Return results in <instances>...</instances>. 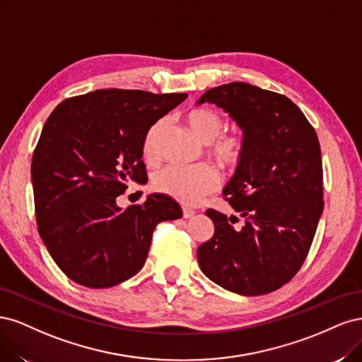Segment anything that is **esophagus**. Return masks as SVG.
Segmentation results:
<instances>
[{"label":"esophagus","instance_id":"esophagus-1","mask_svg":"<svg viewBox=\"0 0 362 362\" xmlns=\"http://www.w3.org/2000/svg\"><path fill=\"white\" fill-rule=\"evenodd\" d=\"M194 216V211L193 210H190V208H182V217L184 218H190V217H193Z\"/></svg>","mask_w":362,"mask_h":362}]
</instances>
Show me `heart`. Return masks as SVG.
I'll return each mask as SVG.
<instances>
[{
	"instance_id": "1",
	"label": "heart",
	"mask_w": 362,
	"mask_h": 362,
	"mask_svg": "<svg viewBox=\"0 0 362 362\" xmlns=\"http://www.w3.org/2000/svg\"><path fill=\"white\" fill-rule=\"evenodd\" d=\"M193 133L204 144H208V154L225 170H235L243 163L246 154V140L238 133H223V116L211 108H193L185 116ZM166 119H158L152 124L144 140V154L146 160H156L157 141ZM221 185V175L210 164L199 166H166L152 178V187L182 204L194 205L206 194H211Z\"/></svg>"
}]
</instances>
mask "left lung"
I'll use <instances>...</instances> for the list:
<instances>
[{
    "mask_svg": "<svg viewBox=\"0 0 362 362\" xmlns=\"http://www.w3.org/2000/svg\"><path fill=\"white\" fill-rule=\"evenodd\" d=\"M216 104L243 129L246 154L223 190L245 218L213 208L214 235L198 247L199 267L238 294L278 290L302 267L323 211L319 137L287 96L234 81L206 90L199 104Z\"/></svg>",
    "mask_w": 362,
    "mask_h": 362,
    "instance_id": "left-lung-1",
    "label": "left lung"
}]
</instances>
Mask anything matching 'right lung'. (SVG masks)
<instances>
[{
    "label": "right lung",
    "mask_w": 362,
    "mask_h": 362,
    "mask_svg": "<svg viewBox=\"0 0 362 362\" xmlns=\"http://www.w3.org/2000/svg\"><path fill=\"white\" fill-rule=\"evenodd\" d=\"M185 98L101 89L68 98L47 119L31 160L37 231L74 282L107 288L134 276L156 226L182 216L160 193L124 210L116 198L129 181L148 180L141 161L148 129Z\"/></svg>",
    "instance_id": "obj_1"
}]
</instances>
